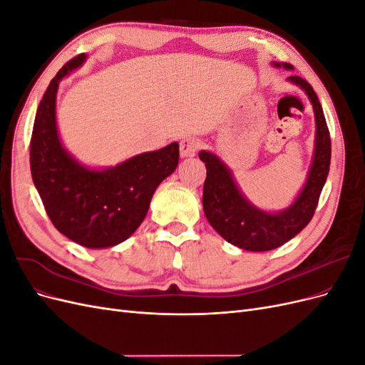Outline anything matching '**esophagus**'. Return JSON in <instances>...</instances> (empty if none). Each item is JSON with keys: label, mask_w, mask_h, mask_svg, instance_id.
Returning <instances> with one entry per match:
<instances>
[{"label": "esophagus", "mask_w": 365, "mask_h": 365, "mask_svg": "<svg viewBox=\"0 0 365 365\" xmlns=\"http://www.w3.org/2000/svg\"><path fill=\"white\" fill-rule=\"evenodd\" d=\"M200 148H201V140L193 135H184L180 140V153L182 158L193 157Z\"/></svg>", "instance_id": "34e87169"}]
</instances>
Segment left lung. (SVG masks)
<instances>
[{"label": "left lung", "instance_id": "left-lung-1", "mask_svg": "<svg viewBox=\"0 0 365 365\" xmlns=\"http://www.w3.org/2000/svg\"><path fill=\"white\" fill-rule=\"evenodd\" d=\"M274 67L292 70L291 63L274 62ZM288 81L298 85L307 94L315 114V149L307 181L297 200L279 213H267L254 207L240 193L233 175L215 153L201 150L200 158L205 163L207 178L202 190V207L217 233L230 244L247 251H269L286 244L311 222L318 205L319 195L327 180L332 145L323 108L314 88L300 76H291Z\"/></svg>", "mask_w": 365, "mask_h": 365}]
</instances>
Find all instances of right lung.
<instances>
[{
	"mask_svg": "<svg viewBox=\"0 0 365 365\" xmlns=\"http://www.w3.org/2000/svg\"><path fill=\"white\" fill-rule=\"evenodd\" d=\"M85 59L82 53L65 63L43 93L30 140V170L59 233L96 250L121 244L140 227L153 192L178 165L180 146L170 143L103 170L76 161L58 134L56 93L59 82Z\"/></svg>",
	"mask_w": 365,
	"mask_h": 365,
	"instance_id": "obj_1",
	"label": "right lung"
}]
</instances>
